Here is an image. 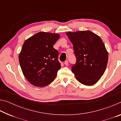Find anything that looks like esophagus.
<instances>
[{"instance_id":"34e87169","label":"esophagus","mask_w":121,"mask_h":121,"mask_svg":"<svg viewBox=\"0 0 121 121\" xmlns=\"http://www.w3.org/2000/svg\"><path fill=\"white\" fill-rule=\"evenodd\" d=\"M64 64L65 65H68V60H65V63H64Z\"/></svg>"}]
</instances>
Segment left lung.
Instances as JSON below:
<instances>
[{"mask_svg":"<svg viewBox=\"0 0 121 121\" xmlns=\"http://www.w3.org/2000/svg\"><path fill=\"white\" fill-rule=\"evenodd\" d=\"M66 35L73 45L77 60L71 68L76 78L85 85L95 84L104 75L108 60L102 39L89 30L69 31Z\"/></svg>","mask_w":121,"mask_h":121,"instance_id":"8db88e82","label":"left lung"}]
</instances>
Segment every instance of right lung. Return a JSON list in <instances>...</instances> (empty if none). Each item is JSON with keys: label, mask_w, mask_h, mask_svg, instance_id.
Returning a JSON list of instances; mask_svg holds the SVG:
<instances>
[{"label": "right lung", "mask_w": 121, "mask_h": 121, "mask_svg": "<svg viewBox=\"0 0 121 121\" xmlns=\"http://www.w3.org/2000/svg\"><path fill=\"white\" fill-rule=\"evenodd\" d=\"M60 35L39 32L27 39L19 54L24 77L35 86L44 87L54 81L61 68L58 51L53 45Z\"/></svg>", "instance_id": "right-lung-1"}]
</instances>
